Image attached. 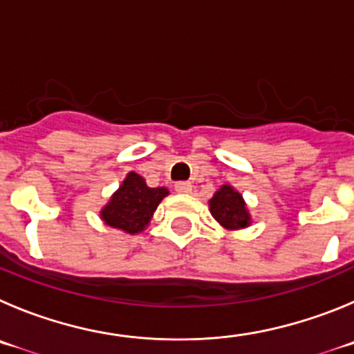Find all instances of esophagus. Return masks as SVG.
Here are the masks:
<instances>
[{
	"label": "esophagus",
	"instance_id": "obj_1",
	"mask_svg": "<svg viewBox=\"0 0 354 354\" xmlns=\"http://www.w3.org/2000/svg\"><path fill=\"white\" fill-rule=\"evenodd\" d=\"M174 188H176L178 194H190L192 192V183L190 181H178Z\"/></svg>",
	"mask_w": 354,
	"mask_h": 354
}]
</instances>
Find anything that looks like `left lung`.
I'll list each match as a JSON object with an SVG mask.
<instances>
[{
	"label": "left lung",
	"mask_w": 354,
	"mask_h": 354,
	"mask_svg": "<svg viewBox=\"0 0 354 354\" xmlns=\"http://www.w3.org/2000/svg\"><path fill=\"white\" fill-rule=\"evenodd\" d=\"M211 214L218 223L225 229H244L250 225V214H248L244 201L239 192L232 187L223 185L209 201Z\"/></svg>",
	"instance_id": "1"
}]
</instances>
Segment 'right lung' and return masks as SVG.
I'll return each instance as SVG.
<instances>
[{"mask_svg":"<svg viewBox=\"0 0 354 354\" xmlns=\"http://www.w3.org/2000/svg\"><path fill=\"white\" fill-rule=\"evenodd\" d=\"M167 194V188H150L140 174L129 173L122 187L101 211V218L113 229L129 234L141 232Z\"/></svg>","mask_w":354,"mask_h":354,"instance_id":"right-lung-1","label":"right lung"}]
</instances>
